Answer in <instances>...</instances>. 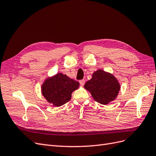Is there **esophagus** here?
Here are the masks:
<instances>
[{
	"mask_svg": "<svg viewBox=\"0 0 156 156\" xmlns=\"http://www.w3.org/2000/svg\"><path fill=\"white\" fill-rule=\"evenodd\" d=\"M79 83H80V84H81V86H83L84 84V83H85V80L84 79H82V80H80V81H79Z\"/></svg>",
	"mask_w": 156,
	"mask_h": 156,
	"instance_id": "1",
	"label": "esophagus"
}]
</instances>
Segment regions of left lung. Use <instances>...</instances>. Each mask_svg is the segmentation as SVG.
Here are the masks:
<instances>
[{"label": "left lung", "instance_id": "left-lung-1", "mask_svg": "<svg viewBox=\"0 0 156 156\" xmlns=\"http://www.w3.org/2000/svg\"><path fill=\"white\" fill-rule=\"evenodd\" d=\"M90 92L94 100L102 105L114 101L120 90V84L113 74L98 69L92 73V79L84 85Z\"/></svg>", "mask_w": 156, "mask_h": 156}]
</instances>
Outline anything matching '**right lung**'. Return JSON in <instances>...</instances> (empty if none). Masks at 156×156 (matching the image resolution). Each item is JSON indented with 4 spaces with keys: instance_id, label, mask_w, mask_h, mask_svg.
Wrapping results in <instances>:
<instances>
[{
    "instance_id": "add662e5",
    "label": "right lung",
    "mask_w": 156,
    "mask_h": 156,
    "mask_svg": "<svg viewBox=\"0 0 156 156\" xmlns=\"http://www.w3.org/2000/svg\"><path fill=\"white\" fill-rule=\"evenodd\" d=\"M79 87V82L70 79L66 74L58 73L46 78L41 84V90L48 102L60 107L71 100L72 92Z\"/></svg>"
}]
</instances>
